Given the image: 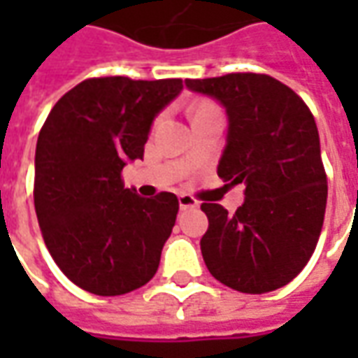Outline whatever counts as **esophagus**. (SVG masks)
<instances>
[{"instance_id":"1","label":"esophagus","mask_w":358,"mask_h":358,"mask_svg":"<svg viewBox=\"0 0 358 358\" xmlns=\"http://www.w3.org/2000/svg\"><path fill=\"white\" fill-rule=\"evenodd\" d=\"M178 201H180V209H195V207L199 205V201L195 199L194 195H189V194L180 195Z\"/></svg>"}]
</instances>
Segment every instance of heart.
I'll return each mask as SVG.
<instances>
[{
	"label": "heart",
	"instance_id": "1",
	"mask_svg": "<svg viewBox=\"0 0 358 358\" xmlns=\"http://www.w3.org/2000/svg\"><path fill=\"white\" fill-rule=\"evenodd\" d=\"M213 110H218V107L215 105V103L199 101L197 105H195L194 113H195V115H203V113H213ZM195 115H194V117H195Z\"/></svg>",
	"mask_w": 358,
	"mask_h": 358
}]
</instances>
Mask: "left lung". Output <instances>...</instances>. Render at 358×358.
I'll return each instance as SVG.
<instances>
[{
    "mask_svg": "<svg viewBox=\"0 0 358 358\" xmlns=\"http://www.w3.org/2000/svg\"><path fill=\"white\" fill-rule=\"evenodd\" d=\"M186 86L226 107L228 138L217 172L245 186L234 215L218 203L201 205L209 218L203 261L236 292H274L305 268L322 232L328 180L315 117L268 74L187 78Z\"/></svg>",
    "mask_w": 358,
    "mask_h": 358,
    "instance_id": "obj_1",
    "label": "left lung"
}]
</instances>
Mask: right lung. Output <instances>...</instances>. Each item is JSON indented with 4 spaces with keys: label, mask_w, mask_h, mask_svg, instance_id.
Returning a JSON list of instances; mask_svg holds the SVG:
<instances>
[{
    "label": "right lung",
    "mask_w": 358,
    "mask_h": 358,
    "mask_svg": "<svg viewBox=\"0 0 358 358\" xmlns=\"http://www.w3.org/2000/svg\"><path fill=\"white\" fill-rule=\"evenodd\" d=\"M182 88L180 78H88L43 122L36 143V217L53 261L86 292L124 295L155 276L178 197H140L124 187L120 172L143 159L153 118Z\"/></svg>",
    "instance_id": "add662e5"
}]
</instances>
